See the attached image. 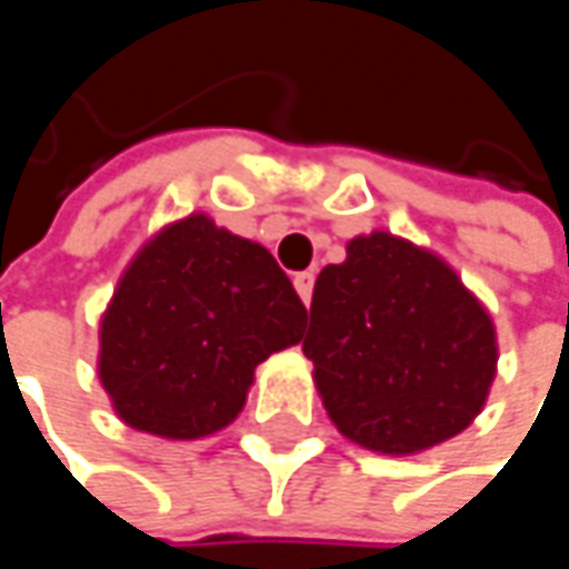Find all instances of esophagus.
<instances>
[{
	"label": "esophagus",
	"mask_w": 569,
	"mask_h": 569,
	"mask_svg": "<svg viewBox=\"0 0 569 569\" xmlns=\"http://www.w3.org/2000/svg\"><path fill=\"white\" fill-rule=\"evenodd\" d=\"M312 283H316V277H312L309 270L292 277V286H296V292H299V299H302L306 306H309V299H312Z\"/></svg>",
	"instance_id": "esophagus-1"
}]
</instances>
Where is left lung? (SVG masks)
Returning a JSON list of instances; mask_svg holds the SVG:
<instances>
[{
  "instance_id": "obj_1",
  "label": "left lung",
  "mask_w": 569,
  "mask_h": 569,
  "mask_svg": "<svg viewBox=\"0 0 569 569\" xmlns=\"http://www.w3.org/2000/svg\"><path fill=\"white\" fill-rule=\"evenodd\" d=\"M302 352L332 425L382 455L465 431L498 366L488 309L445 260L382 230L319 273Z\"/></svg>"
}]
</instances>
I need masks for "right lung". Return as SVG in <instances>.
<instances>
[{"mask_svg":"<svg viewBox=\"0 0 569 569\" xmlns=\"http://www.w3.org/2000/svg\"><path fill=\"white\" fill-rule=\"evenodd\" d=\"M306 306L277 260L193 213L128 267L101 319L98 376L138 431L190 441L230 425L253 369L302 339Z\"/></svg>","mask_w":569,"mask_h":569,"instance_id":"obj_1","label":"right lung"}]
</instances>
